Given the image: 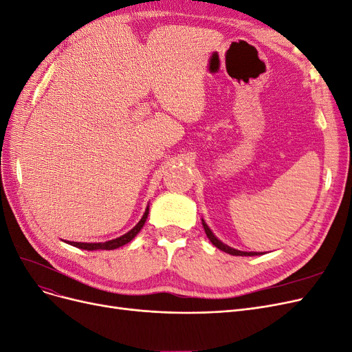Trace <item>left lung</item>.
Returning <instances> with one entry per match:
<instances>
[{"label": "left lung", "instance_id": "1", "mask_svg": "<svg viewBox=\"0 0 352 352\" xmlns=\"http://www.w3.org/2000/svg\"><path fill=\"white\" fill-rule=\"evenodd\" d=\"M203 228H204V230H206V235H207V238H209V239H210V242L216 246V248H219L220 251L228 252V254H230V255H241V256H252V255H258V252H242V251H238V250H233V248H230V246L225 245L223 242H220V241L213 235L212 230L209 229V226L206 225L204 220H203Z\"/></svg>", "mask_w": 352, "mask_h": 352}]
</instances>
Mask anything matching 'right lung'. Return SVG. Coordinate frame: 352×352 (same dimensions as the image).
Masks as SVG:
<instances>
[{
  "label": "right lung",
  "instance_id": "obj_1",
  "mask_svg": "<svg viewBox=\"0 0 352 352\" xmlns=\"http://www.w3.org/2000/svg\"><path fill=\"white\" fill-rule=\"evenodd\" d=\"M148 213H149V207H146V210H145V213H143L142 219L139 220V223H138L132 230H129L127 233H124V235L120 236V238H116V239H111V241H107V242H102V243H101V242H100V243L68 242V243L72 245V246H76V248L87 250V251H96V250H116V248H119V246L126 245L127 242H130V241H132V239L138 235L139 230L143 228V225H145V222H146Z\"/></svg>",
  "mask_w": 352,
  "mask_h": 352
}]
</instances>
